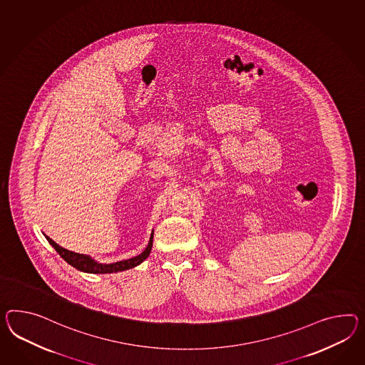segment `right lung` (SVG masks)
<instances>
[{
	"mask_svg": "<svg viewBox=\"0 0 365 365\" xmlns=\"http://www.w3.org/2000/svg\"><path fill=\"white\" fill-rule=\"evenodd\" d=\"M46 240L50 245L56 249V252L65 259L68 264H71L76 270L83 271V272H90V274H113V272H119V271L130 270L132 267L139 266L141 262L145 261L150 255L152 250V242H153V232L150 233V242L147 245V247L144 249V252L132 257L130 259H124V261L113 262V263H99L95 261L94 258H91L90 255L86 254H79V252H70L67 249H63L62 246H59L58 243L54 242L51 238H48L46 235Z\"/></svg>",
	"mask_w": 365,
	"mask_h": 365,
	"instance_id": "obj_1",
	"label": "right lung"
}]
</instances>
